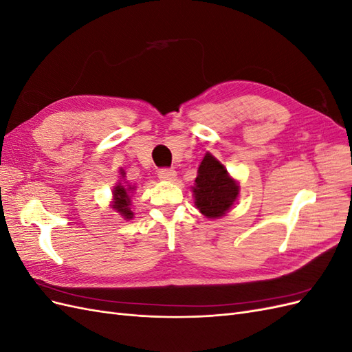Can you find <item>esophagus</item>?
Returning a JSON list of instances; mask_svg holds the SVG:
<instances>
[{"label": "esophagus", "instance_id": "34e87169", "mask_svg": "<svg viewBox=\"0 0 352 352\" xmlns=\"http://www.w3.org/2000/svg\"><path fill=\"white\" fill-rule=\"evenodd\" d=\"M158 177L162 180H166V182H173L176 179V172L173 168H162L158 172Z\"/></svg>", "mask_w": 352, "mask_h": 352}]
</instances>
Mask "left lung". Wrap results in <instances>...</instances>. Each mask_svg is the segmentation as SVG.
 I'll return each mask as SVG.
<instances>
[{"mask_svg": "<svg viewBox=\"0 0 352 352\" xmlns=\"http://www.w3.org/2000/svg\"><path fill=\"white\" fill-rule=\"evenodd\" d=\"M197 173L195 184L190 186L197 208L207 219L223 217L239 197L238 180L211 153H206Z\"/></svg>", "mask_w": 352, "mask_h": 352, "instance_id": "1", "label": "left lung"}]
</instances>
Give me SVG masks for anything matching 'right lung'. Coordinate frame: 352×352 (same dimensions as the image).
I'll return each instance as SVG.
<instances>
[{
	"label": "right lung",
	"instance_id": "add662e5",
	"mask_svg": "<svg viewBox=\"0 0 352 352\" xmlns=\"http://www.w3.org/2000/svg\"><path fill=\"white\" fill-rule=\"evenodd\" d=\"M124 170L120 168V176L124 180ZM123 180H119V182L116 184V186H113V201L110 207L116 211L119 212V214L124 219V220H132L133 219V211L131 210L132 206V197L136 190L135 185H129L127 182H123Z\"/></svg>",
	"mask_w": 352,
	"mask_h": 352
}]
</instances>
